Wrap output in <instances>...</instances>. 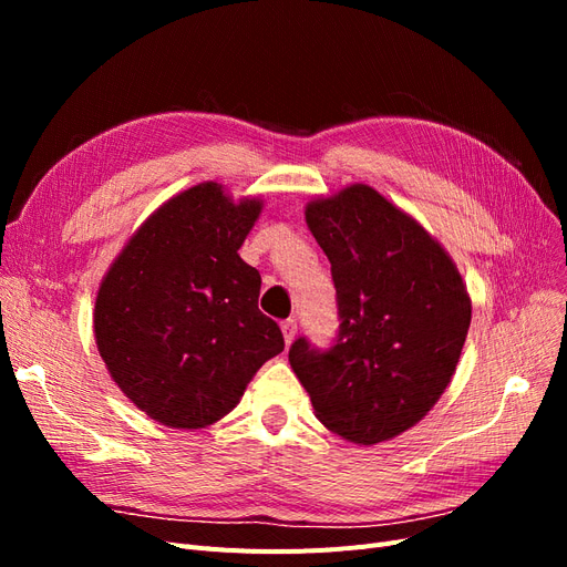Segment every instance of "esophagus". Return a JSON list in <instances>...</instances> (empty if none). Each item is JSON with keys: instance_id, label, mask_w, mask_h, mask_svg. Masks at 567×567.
<instances>
[{"instance_id": "1", "label": "esophagus", "mask_w": 567, "mask_h": 567, "mask_svg": "<svg viewBox=\"0 0 567 567\" xmlns=\"http://www.w3.org/2000/svg\"><path fill=\"white\" fill-rule=\"evenodd\" d=\"M281 331H284L286 346H290V342H293V340H296V336H298V323H296V319H286V321H281Z\"/></svg>"}]
</instances>
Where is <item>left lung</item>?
<instances>
[{
  "instance_id": "left-lung-1",
  "label": "left lung",
  "mask_w": 567,
  "mask_h": 567,
  "mask_svg": "<svg viewBox=\"0 0 567 567\" xmlns=\"http://www.w3.org/2000/svg\"><path fill=\"white\" fill-rule=\"evenodd\" d=\"M331 262L342 319L336 346L298 338L290 369L315 416L359 447L416 425L447 390L471 326V296L437 238L369 184L305 205Z\"/></svg>"
}]
</instances>
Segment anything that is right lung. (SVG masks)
Instances as JSON below:
<instances>
[{
    "label": "right lung",
    "mask_w": 567,
    "mask_h": 567,
    "mask_svg": "<svg viewBox=\"0 0 567 567\" xmlns=\"http://www.w3.org/2000/svg\"><path fill=\"white\" fill-rule=\"evenodd\" d=\"M262 208L217 182L188 186L142 221L99 284V354L161 425L198 431L225 419L284 350L277 321L257 310L260 271L238 255Z\"/></svg>",
    "instance_id": "add662e5"
}]
</instances>
